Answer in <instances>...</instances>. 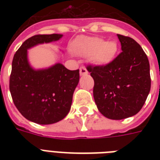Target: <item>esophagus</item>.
Returning a JSON list of instances; mask_svg holds the SVG:
<instances>
[{"label": "esophagus", "mask_w": 160, "mask_h": 160, "mask_svg": "<svg viewBox=\"0 0 160 160\" xmlns=\"http://www.w3.org/2000/svg\"><path fill=\"white\" fill-rule=\"evenodd\" d=\"M80 74L81 75H86V74H88L87 70H86V68H85V66H81V67L80 68Z\"/></svg>", "instance_id": "1"}]
</instances>
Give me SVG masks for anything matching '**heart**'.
<instances>
[{"label": "heart", "instance_id": "obj_1", "mask_svg": "<svg viewBox=\"0 0 160 160\" xmlns=\"http://www.w3.org/2000/svg\"><path fill=\"white\" fill-rule=\"evenodd\" d=\"M72 50L82 57L91 58L99 65H106L114 60L118 52V44L105 41L96 36H80L74 41Z\"/></svg>", "mask_w": 160, "mask_h": 160}]
</instances>
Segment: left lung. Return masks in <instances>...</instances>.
<instances>
[{
    "label": "left lung",
    "instance_id": "obj_1",
    "mask_svg": "<svg viewBox=\"0 0 160 160\" xmlns=\"http://www.w3.org/2000/svg\"><path fill=\"white\" fill-rule=\"evenodd\" d=\"M122 51L111 62L87 65L94 79L93 95L98 109L106 118L123 119L142 109L151 86L149 62L134 39L117 35Z\"/></svg>",
    "mask_w": 160,
    "mask_h": 160
}]
</instances>
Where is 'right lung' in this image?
Instances as JSON below:
<instances>
[{"instance_id": "right-lung-1", "label": "right lung", "mask_w": 160, "mask_h": 160, "mask_svg": "<svg viewBox=\"0 0 160 160\" xmlns=\"http://www.w3.org/2000/svg\"><path fill=\"white\" fill-rule=\"evenodd\" d=\"M61 37L60 34L31 36L14 55L9 84L11 97L19 112L37 124H54L67 115L80 70H68L61 64L46 70H33L28 64L27 49Z\"/></svg>"}]
</instances>
